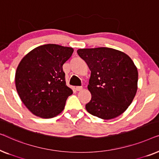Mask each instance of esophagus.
<instances>
[{
	"mask_svg": "<svg viewBox=\"0 0 159 159\" xmlns=\"http://www.w3.org/2000/svg\"><path fill=\"white\" fill-rule=\"evenodd\" d=\"M76 90L77 91H81V90H83V87L82 86H77L76 87Z\"/></svg>",
	"mask_w": 159,
	"mask_h": 159,
	"instance_id": "obj_1",
	"label": "esophagus"
}]
</instances>
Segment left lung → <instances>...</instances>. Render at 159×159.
Wrapping results in <instances>:
<instances>
[{
  "instance_id": "8db88e82",
  "label": "left lung",
  "mask_w": 159,
  "mask_h": 159,
  "mask_svg": "<svg viewBox=\"0 0 159 159\" xmlns=\"http://www.w3.org/2000/svg\"><path fill=\"white\" fill-rule=\"evenodd\" d=\"M77 52L91 70V99L86 104L87 111L103 120L122 115L138 89V69L131 58L109 48L79 49Z\"/></svg>"
}]
</instances>
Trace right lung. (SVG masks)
Returning <instances> with one entry per match:
<instances>
[{"label":"right lung","mask_w":159,"mask_h":159,"mask_svg":"<svg viewBox=\"0 0 159 159\" xmlns=\"http://www.w3.org/2000/svg\"><path fill=\"white\" fill-rule=\"evenodd\" d=\"M73 52L72 48L44 44L30 51L19 62L16 88L22 102L34 115L48 119L64 109L73 91L67 86L62 66Z\"/></svg>","instance_id":"obj_1"}]
</instances>
